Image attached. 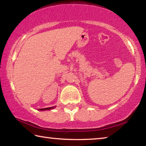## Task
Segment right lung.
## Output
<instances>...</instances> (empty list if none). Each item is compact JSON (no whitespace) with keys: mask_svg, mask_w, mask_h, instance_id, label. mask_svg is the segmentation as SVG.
<instances>
[{"mask_svg":"<svg viewBox=\"0 0 146 146\" xmlns=\"http://www.w3.org/2000/svg\"><path fill=\"white\" fill-rule=\"evenodd\" d=\"M56 106H53V107H50V108H43V109H38L40 111H45V110H52V109L55 108Z\"/></svg>","mask_w":146,"mask_h":146,"instance_id":"add662e5","label":"right lung"}]
</instances>
